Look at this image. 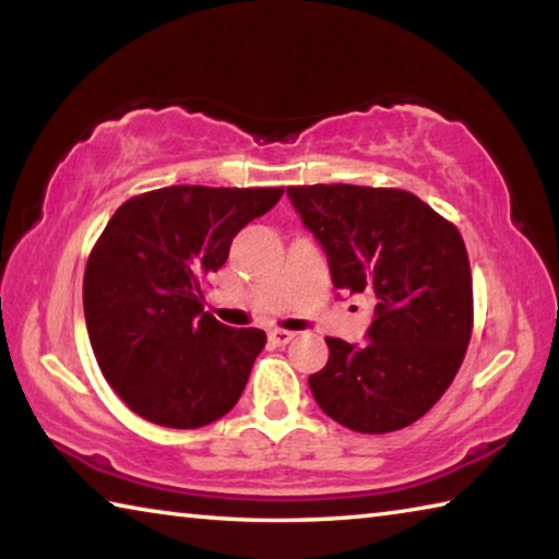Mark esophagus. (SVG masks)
I'll return each mask as SVG.
<instances>
[{
  "label": "esophagus",
  "instance_id": "esophagus-1",
  "mask_svg": "<svg viewBox=\"0 0 559 559\" xmlns=\"http://www.w3.org/2000/svg\"><path fill=\"white\" fill-rule=\"evenodd\" d=\"M296 337V333H290V330H281V328H273V330H269V340L273 345H288L290 340Z\"/></svg>",
  "mask_w": 559,
  "mask_h": 559
}]
</instances>
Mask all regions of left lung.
Wrapping results in <instances>:
<instances>
[{"mask_svg": "<svg viewBox=\"0 0 559 559\" xmlns=\"http://www.w3.org/2000/svg\"><path fill=\"white\" fill-rule=\"evenodd\" d=\"M302 224L328 253L335 288L374 300L370 343L325 337L310 374L330 419L390 433L421 419L456 377L473 333L471 263L456 226L406 189L288 187Z\"/></svg>", "mask_w": 559, "mask_h": 559, "instance_id": "8db88e82", "label": "left lung"}]
</instances>
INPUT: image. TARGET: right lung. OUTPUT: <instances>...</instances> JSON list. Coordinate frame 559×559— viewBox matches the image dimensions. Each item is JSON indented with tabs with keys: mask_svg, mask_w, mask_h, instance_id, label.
<instances>
[{
	"mask_svg": "<svg viewBox=\"0 0 559 559\" xmlns=\"http://www.w3.org/2000/svg\"><path fill=\"white\" fill-rule=\"evenodd\" d=\"M281 194L175 185L130 197L110 216L86 263L83 313L103 377L138 416L200 429L239 402L266 333L204 313L202 283Z\"/></svg>",
	"mask_w": 559,
	"mask_h": 559,
	"instance_id": "add662e5",
	"label": "right lung"
}]
</instances>
